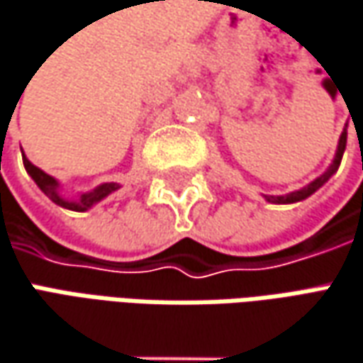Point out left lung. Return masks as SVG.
Instances as JSON below:
<instances>
[{
  "mask_svg": "<svg viewBox=\"0 0 363 363\" xmlns=\"http://www.w3.org/2000/svg\"><path fill=\"white\" fill-rule=\"evenodd\" d=\"M345 144H347V125L343 128V132L339 135L337 150H335V156H333V162L329 164V168L325 170L323 174H319L315 181H311L308 184H305L303 189H298V191H292L289 195H264V199H266L268 203H274V205H289V203H298V201H303V199L311 197L315 191H319L325 182L329 181V179L337 172L339 164H341V158H343V152H345Z\"/></svg>",
  "mask_w": 363,
  "mask_h": 363,
  "instance_id": "8db88e82",
  "label": "left lung"
}]
</instances>
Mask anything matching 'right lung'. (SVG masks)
<instances>
[{
  "mask_svg": "<svg viewBox=\"0 0 363 363\" xmlns=\"http://www.w3.org/2000/svg\"><path fill=\"white\" fill-rule=\"evenodd\" d=\"M22 158H24V166H26V172L32 177V181L38 184V189L46 195V197L50 199L52 203H56L58 207H65V209H69V211H87L91 209L93 205H97L99 201H103L105 197H109L111 193H116L119 189L118 182H103L99 186H95L93 191H87V193H79L74 199H67L62 197V193H60V182L56 181L55 177H50V174H46L44 170H40L38 166H34L28 158H26V154H22Z\"/></svg>",
  "mask_w": 363,
  "mask_h": 363,
  "instance_id": "add662e5",
  "label": "right lung"
}]
</instances>
